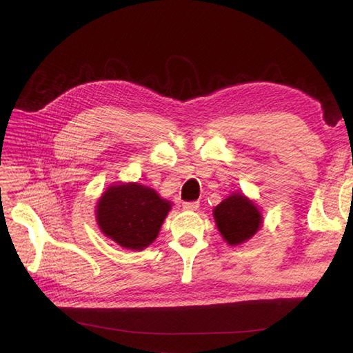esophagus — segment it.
<instances>
[{
    "mask_svg": "<svg viewBox=\"0 0 353 353\" xmlns=\"http://www.w3.org/2000/svg\"><path fill=\"white\" fill-rule=\"evenodd\" d=\"M199 206H200L199 201H185V203H183L184 210H197Z\"/></svg>",
    "mask_w": 353,
    "mask_h": 353,
    "instance_id": "1",
    "label": "esophagus"
}]
</instances>
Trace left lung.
<instances>
[{
  "label": "left lung",
  "mask_w": 353,
  "mask_h": 353,
  "mask_svg": "<svg viewBox=\"0 0 353 353\" xmlns=\"http://www.w3.org/2000/svg\"><path fill=\"white\" fill-rule=\"evenodd\" d=\"M213 219L223 241L230 245L249 241L263 223L258 205L240 191L230 194L213 209Z\"/></svg>",
  "instance_id": "8db88e82"
}]
</instances>
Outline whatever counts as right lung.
Wrapping results in <instances>:
<instances>
[{
    "mask_svg": "<svg viewBox=\"0 0 353 353\" xmlns=\"http://www.w3.org/2000/svg\"><path fill=\"white\" fill-rule=\"evenodd\" d=\"M172 203L140 183L105 188L95 206V221L105 237L128 250H144L159 236Z\"/></svg>",
    "mask_w": 353,
    "mask_h": 353,
    "instance_id": "add662e5",
    "label": "right lung"
}]
</instances>
